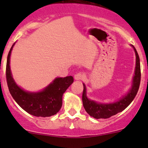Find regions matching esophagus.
<instances>
[{
	"label": "esophagus",
	"mask_w": 148,
	"mask_h": 148,
	"mask_svg": "<svg viewBox=\"0 0 148 148\" xmlns=\"http://www.w3.org/2000/svg\"><path fill=\"white\" fill-rule=\"evenodd\" d=\"M84 78V75L82 73H77V74L74 75V79L76 80H81Z\"/></svg>",
	"instance_id": "obj_1"
}]
</instances>
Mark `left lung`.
I'll list each match as a JSON object with an SVG mask.
<instances>
[{
	"label": "left lung",
	"instance_id": "1",
	"mask_svg": "<svg viewBox=\"0 0 148 148\" xmlns=\"http://www.w3.org/2000/svg\"><path fill=\"white\" fill-rule=\"evenodd\" d=\"M134 51L136 56V65H135V75L132 79V87L129 92L120 98L117 101L113 103H99L94 100L88 99L86 97V89L84 84H83L84 90L82 94V103L86 112L95 119H107L110 118L113 115H115L117 113L123 111L125 108L129 106V104L132 102L134 98L136 96L138 92L139 86L140 84V63L139 55L136 49L133 46Z\"/></svg>",
	"mask_w": 148,
	"mask_h": 148
}]
</instances>
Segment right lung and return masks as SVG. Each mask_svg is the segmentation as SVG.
Returning a JSON list of instances; mask_svg holds the SVG:
<instances>
[{"label": "right lung", "mask_w": 148, "mask_h": 148, "mask_svg": "<svg viewBox=\"0 0 148 148\" xmlns=\"http://www.w3.org/2000/svg\"><path fill=\"white\" fill-rule=\"evenodd\" d=\"M15 43L10 48L6 63V79L9 92L16 103L28 114L36 117H51L56 114L62 106V97L73 83L71 76L57 77L49 86L38 92L25 91L15 82L10 68V57Z\"/></svg>", "instance_id": "add662e5"}]
</instances>
